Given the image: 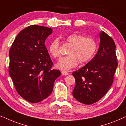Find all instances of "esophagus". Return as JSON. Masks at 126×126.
<instances>
[{
	"label": "esophagus",
	"instance_id": "esophagus-1",
	"mask_svg": "<svg viewBox=\"0 0 126 126\" xmlns=\"http://www.w3.org/2000/svg\"><path fill=\"white\" fill-rule=\"evenodd\" d=\"M62 74L63 75H67L69 74V73H68V72H67V71H62Z\"/></svg>",
	"mask_w": 126,
	"mask_h": 126
}]
</instances>
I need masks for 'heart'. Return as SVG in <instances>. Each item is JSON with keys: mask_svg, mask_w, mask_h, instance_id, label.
Wrapping results in <instances>:
<instances>
[{"mask_svg": "<svg viewBox=\"0 0 126 126\" xmlns=\"http://www.w3.org/2000/svg\"><path fill=\"white\" fill-rule=\"evenodd\" d=\"M66 40L71 44L67 54L57 63L59 69L68 70L76 67L78 61L83 63L91 59L97 50V43L93 38L86 37L79 34H71L66 37ZM60 43L58 38L52 40L48 46L49 53L54 58L60 56Z\"/></svg>", "mask_w": 126, "mask_h": 126, "instance_id": "heart-1", "label": "heart"}]
</instances>
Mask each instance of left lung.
Returning <instances> with one entry per match:
<instances>
[{
  "mask_svg": "<svg viewBox=\"0 0 126 126\" xmlns=\"http://www.w3.org/2000/svg\"><path fill=\"white\" fill-rule=\"evenodd\" d=\"M100 46L95 56L73 73L75 79L73 97L80 103L90 105L99 101L113 83L118 66L116 46L113 39L101 31Z\"/></svg>",
  "mask_w": 126,
  "mask_h": 126,
  "instance_id": "1",
  "label": "left lung"
}]
</instances>
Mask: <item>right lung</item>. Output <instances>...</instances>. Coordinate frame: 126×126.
<instances>
[{"label":"right lung","mask_w":126,"mask_h":126,"mask_svg":"<svg viewBox=\"0 0 126 126\" xmlns=\"http://www.w3.org/2000/svg\"><path fill=\"white\" fill-rule=\"evenodd\" d=\"M52 33L51 28L31 25L18 33L10 49L9 74L18 94L30 103L47 98L61 74L51 69L53 63L44 44Z\"/></svg>","instance_id":"1"}]
</instances>
